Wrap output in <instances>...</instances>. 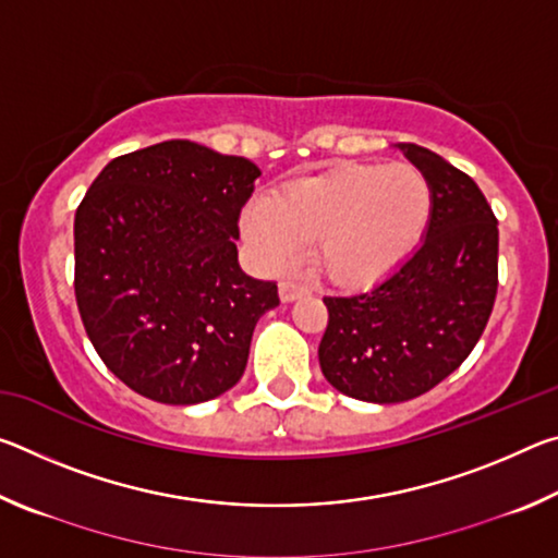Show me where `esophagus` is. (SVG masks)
Returning a JSON list of instances; mask_svg holds the SVG:
<instances>
[{"mask_svg": "<svg viewBox=\"0 0 558 558\" xmlns=\"http://www.w3.org/2000/svg\"><path fill=\"white\" fill-rule=\"evenodd\" d=\"M307 288L305 286H300V282H295V280H282L280 282V298H282V302H292V300H298V298H302V295H307Z\"/></svg>", "mask_w": 558, "mask_h": 558, "instance_id": "obj_1", "label": "esophagus"}]
</instances>
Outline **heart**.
Instances as JSON below:
<instances>
[{"label": "heart", "instance_id": "heart-1", "mask_svg": "<svg viewBox=\"0 0 558 558\" xmlns=\"http://www.w3.org/2000/svg\"><path fill=\"white\" fill-rule=\"evenodd\" d=\"M433 192L411 165H342L292 179L243 211V235L266 268L295 266L317 241V263L342 286L381 278L426 231Z\"/></svg>", "mask_w": 558, "mask_h": 558}]
</instances>
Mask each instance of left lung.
I'll list each match as a JSON object with an SVG mask.
<instances>
[{
    "mask_svg": "<svg viewBox=\"0 0 558 558\" xmlns=\"http://www.w3.org/2000/svg\"><path fill=\"white\" fill-rule=\"evenodd\" d=\"M401 149L433 192L426 239L374 288L323 300L325 379L372 403L411 401L456 372L497 298L499 231L485 194L430 149Z\"/></svg>",
    "mask_w": 558,
    "mask_h": 558,
    "instance_id": "8db88e82",
    "label": "left lung"
}]
</instances>
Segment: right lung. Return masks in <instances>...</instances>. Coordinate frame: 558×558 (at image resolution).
<instances>
[{
	"label": "right lung",
	"mask_w": 558,
	"mask_h": 558,
	"mask_svg": "<svg viewBox=\"0 0 558 558\" xmlns=\"http://www.w3.org/2000/svg\"><path fill=\"white\" fill-rule=\"evenodd\" d=\"M260 169L167 140L112 159L75 211V302L118 379L192 405L243 376L253 329L280 305L239 266V219Z\"/></svg>",
	"instance_id": "1"
}]
</instances>
